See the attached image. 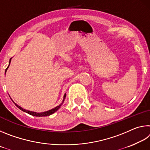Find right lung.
<instances>
[{"mask_svg":"<svg viewBox=\"0 0 150 150\" xmlns=\"http://www.w3.org/2000/svg\"><path fill=\"white\" fill-rule=\"evenodd\" d=\"M11 59H10V61H9V65H8V67H7L6 69V70H5V74H6V71H7V69H8V68L9 67V65H10V63H11ZM65 97H66V93H65L64 96H63V99L62 103H61L59 105L57 106L56 107H55L54 108H52V109H51V110H47V111H45V112H33V111H30V110H26V109L22 108L21 106H20L19 105H18L16 103H15L14 102L13 100H12L13 101V103H14V105H16V106H17V107L19 109H20V110H22V111H24V112H25L29 114V115H32V116H39V117H42V116H50V115H52V114H54V112H56L57 110H59L61 106H62V105H63V103H64V100H65Z\"/></svg>","mask_w":150,"mask_h":150,"instance_id":"obj_1","label":"right lung"}]
</instances>
